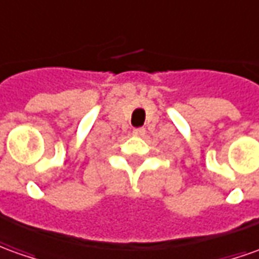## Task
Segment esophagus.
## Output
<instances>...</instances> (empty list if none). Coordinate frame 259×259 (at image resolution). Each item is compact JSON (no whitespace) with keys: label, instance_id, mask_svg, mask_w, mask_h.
<instances>
[{"label":"esophagus","instance_id":"esophagus-1","mask_svg":"<svg viewBox=\"0 0 259 259\" xmlns=\"http://www.w3.org/2000/svg\"><path fill=\"white\" fill-rule=\"evenodd\" d=\"M134 137H144L145 135V128H135L133 131Z\"/></svg>","mask_w":259,"mask_h":259}]
</instances>
